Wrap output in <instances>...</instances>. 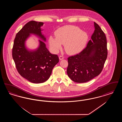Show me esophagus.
Masks as SVG:
<instances>
[{
    "label": "esophagus",
    "instance_id": "obj_1",
    "mask_svg": "<svg viewBox=\"0 0 122 122\" xmlns=\"http://www.w3.org/2000/svg\"><path fill=\"white\" fill-rule=\"evenodd\" d=\"M64 58V57H63V56H60L59 57V60H63Z\"/></svg>",
    "mask_w": 122,
    "mask_h": 122
}]
</instances>
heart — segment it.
I'll use <instances>...</instances> for the list:
<instances>
[{"instance_id":"b5f03b06","label":"heart","mask_w":122,"mask_h":122,"mask_svg":"<svg viewBox=\"0 0 122 122\" xmlns=\"http://www.w3.org/2000/svg\"><path fill=\"white\" fill-rule=\"evenodd\" d=\"M56 37L50 36L48 42L50 46L55 52L64 45L68 54H76L81 52L85 48L88 40L87 32L82 31L78 27L66 25L58 29L55 32Z\"/></svg>"}]
</instances>
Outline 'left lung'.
Masks as SVG:
<instances>
[{
    "mask_svg": "<svg viewBox=\"0 0 122 122\" xmlns=\"http://www.w3.org/2000/svg\"><path fill=\"white\" fill-rule=\"evenodd\" d=\"M95 30L87 46L79 54L68 58L67 73L77 83H85L98 76L107 58V41L104 32L94 22Z\"/></svg>",
    "mask_w": 122,
    "mask_h": 122,
    "instance_id": "8db88e82",
    "label": "left lung"
}]
</instances>
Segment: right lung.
I'll return each mask as SVG.
<instances>
[{"label":"right lung","instance_id":"1","mask_svg":"<svg viewBox=\"0 0 122 122\" xmlns=\"http://www.w3.org/2000/svg\"><path fill=\"white\" fill-rule=\"evenodd\" d=\"M44 23L30 21L26 24L16 34L12 49V57L18 72L25 79L33 83L46 81L52 74L53 67L59 62L57 55L48 50L45 42L46 38L42 34L41 27ZM31 34L38 37L39 47L30 50L25 45Z\"/></svg>","mask_w":122,"mask_h":122}]
</instances>
